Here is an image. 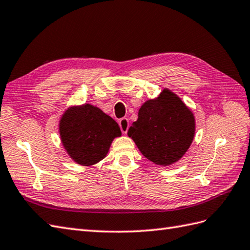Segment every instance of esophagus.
Segmentation results:
<instances>
[{"mask_svg":"<svg viewBox=\"0 0 250 250\" xmlns=\"http://www.w3.org/2000/svg\"><path fill=\"white\" fill-rule=\"evenodd\" d=\"M118 124H119V126H120V130L123 131V133L125 134V133L127 132V130H129V126H130V121H129V119L125 118V117L121 118V119L118 121Z\"/></svg>","mask_w":250,"mask_h":250,"instance_id":"esophagus-1","label":"esophagus"}]
</instances>
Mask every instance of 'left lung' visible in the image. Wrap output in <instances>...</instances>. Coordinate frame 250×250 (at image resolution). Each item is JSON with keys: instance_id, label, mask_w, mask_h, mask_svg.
Wrapping results in <instances>:
<instances>
[{"instance_id": "1", "label": "left lung", "mask_w": 250, "mask_h": 250, "mask_svg": "<svg viewBox=\"0 0 250 250\" xmlns=\"http://www.w3.org/2000/svg\"><path fill=\"white\" fill-rule=\"evenodd\" d=\"M195 121L177 96L164 89L156 99L142 105L138 119L127 131L144 156L161 166L181 159L193 140Z\"/></svg>"}]
</instances>
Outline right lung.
Wrapping results in <instances>:
<instances>
[{"mask_svg": "<svg viewBox=\"0 0 250 250\" xmlns=\"http://www.w3.org/2000/svg\"><path fill=\"white\" fill-rule=\"evenodd\" d=\"M59 125L64 148L82 166L104 158L113 139L121 135L116 121L91 104L68 108Z\"/></svg>", "mask_w": 250, "mask_h": 250, "instance_id": "right-lung-1", "label": "right lung"}]
</instances>
